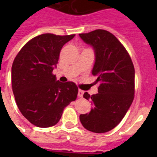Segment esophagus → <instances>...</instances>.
I'll use <instances>...</instances> for the list:
<instances>
[{
  "instance_id": "obj_1",
  "label": "esophagus",
  "mask_w": 157,
  "mask_h": 157,
  "mask_svg": "<svg viewBox=\"0 0 157 157\" xmlns=\"http://www.w3.org/2000/svg\"><path fill=\"white\" fill-rule=\"evenodd\" d=\"M83 94H84V91L80 90L78 91V97L81 98V97H83Z\"/></svg>"
}]
</instances>
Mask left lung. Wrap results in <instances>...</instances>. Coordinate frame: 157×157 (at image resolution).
<instances>
[{
	"label": "left lung",
	"instance_id": "obj_1",
	"mask_svg": "<svg viewBox=\"0 0 157 157\" xmlns=\"http://www.w3.org/2000/svg\"><path fill=\"white\" fill-rule=\"evenodd\" d=\"M79 36L94 50L92 74L99 83L98 94H84L93 107L89 113L80 115V121L90 131L106 133L121 121L134 100V64L125 48L109 32L97 29Z\"/></svg>",
	"mask_w": 157,
	"mask_h": 157
}]
</instances>
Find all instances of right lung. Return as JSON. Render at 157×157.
<instances>
[{
	"label": "right lung",
	"mask_w": 157,
	"mask_h": 157,
	"mask_svg": "<svg viewBox=\"0 0 157 157\" xmlns=\"http://www.w3.org/2000/svg\"><path fill=\"white\" fill-rule=\"evenodd\" d=\"M74 36L51 33L37 36L21 49L13 60L11 78L16 103L23 117L36 126L56 124L64 108L76 99V84L60 82L52 73L61 49Z\"/></svg>",
	"instance_id": "1"
}]
</instances>
